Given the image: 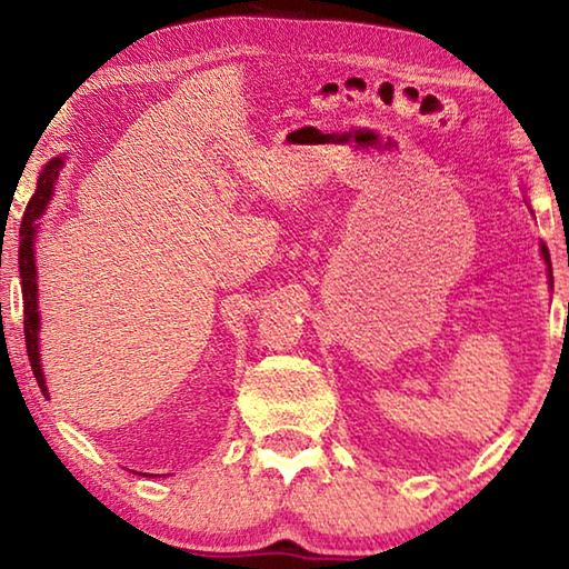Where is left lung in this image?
Returning <instances> with one entry per match:
<instances>
[{"label":"left lung","mask_w":569,"mask_h":569,"mask_svg":"<svg viewBox=\"0 0 569 569\" xmlns=\"http://www.w3.org/2000/svg\"><path fill=\"white\" fill-rule=\"evenodd\" d=\"M542 258H545V263L550 266V276H552V263H550V250H547V246L542 243Z\"/></svg>","instance_id":"1"}]
</instances>
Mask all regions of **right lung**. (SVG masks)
Instances as JSON below:
<instances>
[{
	"label": "right lung",
	"instance_id": "right-lung-1",
	"mask_svg": "<svg viewBox=\"0 0 569 569\" xmlns=\"http://www.w3.org/2000/svg\"><path fill=\"white\" fill-rule=\"evenodd\" d=\"M62 160L57 158L37 180V192L30 198L24 208L22 228H19V278H22V303H24V341H27V356H30L32 373L37 383H40L42 393H47L42 366H40V349H37V331H40V313H37V268H34V220L44 213L47 200L52 198L54 180L60 176Z\"/></svg>",
	"mask_w": 569,
	"mask_h": 569
}]
</instances>
